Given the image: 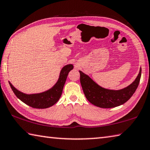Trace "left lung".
Segmentation results:
<instances>
[{"label":"left lung","instance_id":"8db88e82","mask_svg":"<svg viewBox=\"0 0 150 150\" xmlns=\"http://www.w3.org/2000/svg\"><path fill=\"white\" fill-rule=\"evenodd\" d=\"M142 69L133 82L120 90L104 88L85 73L79 71L80 81L86 99L92 104L102 108H111L123 104L129 100L138 88L141 77Z\"/></svg>","mask_w":150,"mask_h":150}]
</instances>
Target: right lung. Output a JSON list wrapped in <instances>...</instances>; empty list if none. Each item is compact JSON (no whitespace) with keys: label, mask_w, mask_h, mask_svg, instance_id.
<instances>
[{"label":"right lung","mask_w":150,"mask_h":150,"mask_svg":"<svg viewBox=\"0 0 150 150\" xmlns=\"http://www.w3.org/2000/svg\"><path fill=\"white\" fill-rule=\"evenodd\" d=\"M73 69L72 64H68L62 68L58 80L51 88L37 94H27L18 91L9 82L11 88L18 98L25 104L33 108L45 109L55 104L60 98L68 73Z\"/></svg>","instance_id":"obj_1"}]
</instances>
